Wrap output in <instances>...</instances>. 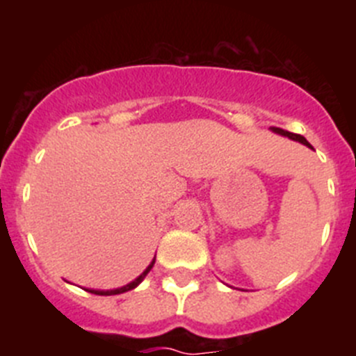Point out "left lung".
Wrapping results in <instances>:
<instances>
[{
    "label": "left lung",
    "instance_id": "1",
    "mask_svg": "<svg viewBox=\"0 0 356 356\" xmlns=\"http://www.w3.org/2000/svg\"><path fill=\"white\" fill-rule=\"evenodd\" d=\"M271 130L275 131V134H278V135H284V137H289V139H292V140H298V143H301V144H303V146H307V147H310V149H314V147H312V144L308 143V140L305 139L303 135L291 134V131H287V130H282V128H276V127H271Z\"/></svg>",
    "mask_w": 356,
    "mask_h": 356
}]
</instances>
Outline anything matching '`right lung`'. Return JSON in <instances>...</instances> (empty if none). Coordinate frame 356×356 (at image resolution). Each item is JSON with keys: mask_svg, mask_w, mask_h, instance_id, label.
Wrapping results in <instances>:
<instances>
[{"mask_svg": "<svg viewBox=\"0 0 356 356\" xmlns=\"http://www.w3.org/2000/svg\"><path fill=\"white\" fill-rule=\"evenodd\" d=\"M153 266H155V259L151 260L149 266H147L146 269H144V271L140 273V275L134 280V282H130V284H127V285H122V287H119V289H110V291H97V289H85V291H89L90 294H97V296H114V294H122V292H128V291H131V289L137 287V285H139L140 282H143V280L146 278V275H147V273L151 271V267H153Z\"/></svg>", "mask_w": 356, "mask_h": 356, "instance_id": "obj_1", "label": "right lung"}]
</instances>
